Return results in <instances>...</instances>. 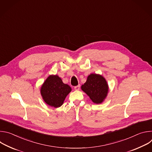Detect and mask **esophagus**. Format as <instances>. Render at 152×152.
Masks as SVG:
<instances>
[{"mask_svg": "<svg viewBox=\"0 0 152 152\" xmlns=\"http://www.w3.org/2000/svg\"><path fill=\"white\" fill-rule=\"evenodd\" d=\"M80 86V85H77V86H75L74 88H75V89L76 90H79Z\"/></svg>", "mask_w": 152, "mask_h": 152, "instance_id": "obj_1", "label": "esophagus"}]
</instances>
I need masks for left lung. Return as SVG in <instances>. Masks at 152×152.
Listing matches in <instances>:
<instances>
[{
    "instance_id": "obj_1",
    "label": "left lung",
    "mask_w": 152,
    "mask_h": 152,
    "mask_svg": "<svg viewBox=\"0 0 152 152\" xmlns=\"http://www.w3.org/2000/svg\"><path fill=\"white\" fill-rule=\"evenodd\" d=\"M81 88L94 103L97 104L103 101L108 91V86L104 78L96 74L89 75Z\"/></svg>"
}]
</instances>
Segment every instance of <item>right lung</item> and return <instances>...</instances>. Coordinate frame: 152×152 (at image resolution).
<instances>
[{"instance_id": "right-lung-1", "label": "right lung", "mask_w": 152, "mask_h": 152, "mask_svg": "<svg viewBox=\"0 0 152 152\" xmlns=\"http://www.w3.org/2000/svg\"><path fill=\"white\" fill-rule=\"evenodd\" d=\"M70 86L62 82L57 75L48 77L41 88V94L45 102L50 106H61L66 96L71 91Z\"/></svg>"}]
</instances>
